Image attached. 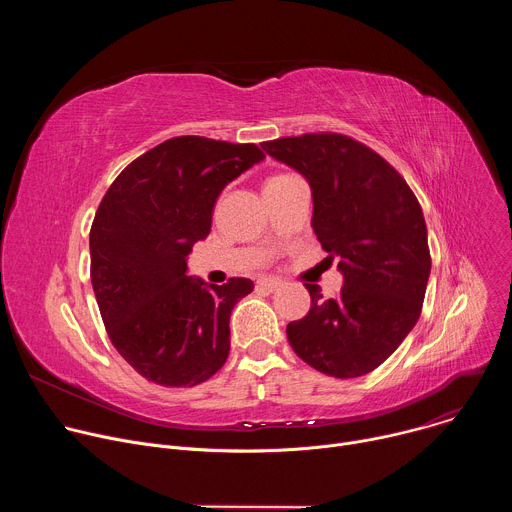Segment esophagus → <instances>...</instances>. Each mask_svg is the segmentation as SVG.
<instances>
[{
  "mask_svg": "<svg viewBox=\"0 0 512 512\" xmlns=\"http://www.w3.org/2000/svg\"><path fill=\"white\" fill-rule=\"evenodd\" d=\"M279 285H281L279 279H273V277H261V279L257 281V287L267 289V291H275Z\"/></svg>",
  "mask_w": 512,
  "mask_h": 512,
  "instance_id": "34e87169",
  "label": "esophagus"
}]
</instances>
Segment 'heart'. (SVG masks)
Wrapping results in <instances>:
<instances>
[{
    "mask_svg": "<svg viewBox=\"0 0 512 512\" xmlns=\"http://www.w3.org/2000/svg\"><path fill=\"white\" fill-rule=\"evenodd\" d=\"M283 178H289V174H277V176L269 178V180L265 182V186H267V184H275V182H279V180H283Z\"/></svg>",
    "mask_w": 512,
    "mask_h": 512,
    "instance_id": "obj_1",
    "label": "heart"
}]
</instances>
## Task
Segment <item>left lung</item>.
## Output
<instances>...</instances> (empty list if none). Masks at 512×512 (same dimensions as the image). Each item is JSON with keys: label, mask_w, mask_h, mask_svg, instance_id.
Here are the masks:
<instances>
[{"label": "left lung", "mask_w": 512, "mask_h": 512, "mask_svg": "<svg viewBox=\"0 0 512 512\" xmlns=\"http://www.w3.org/2000/svg\"><path fill=\"white\" fill-rule=\"evenodd\" d=\"M261 145L310 182L314 233L330 261L340 257L344 275L330 300L320 285L304 283L312 306L287 324V340L328 377L367 375L397 350L421 314L431 255L419 200L385 158L344 133Z\"/></svg>", "instance_id": "left-lung-1"}]
</instances>
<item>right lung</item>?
<instances>
[{"label": "right lung", "instance_id": "add662e5", "mask_svg": "<svg viewBox=\"0 0 512 512\" xmlns=\"http://www.w3.org/2000/svg\"><path fill=\"white\" fill-rule=\"evenodd\" d=\"M263 158L255 143L172 137L135 158L95 212L91 281L103 324L156 385H200L229 356V318L253 281L204 285L186 275V257L208 235L218 194Z\"/></svg>", "mask_w": 512, "mask_h": 512}]
</instances>
